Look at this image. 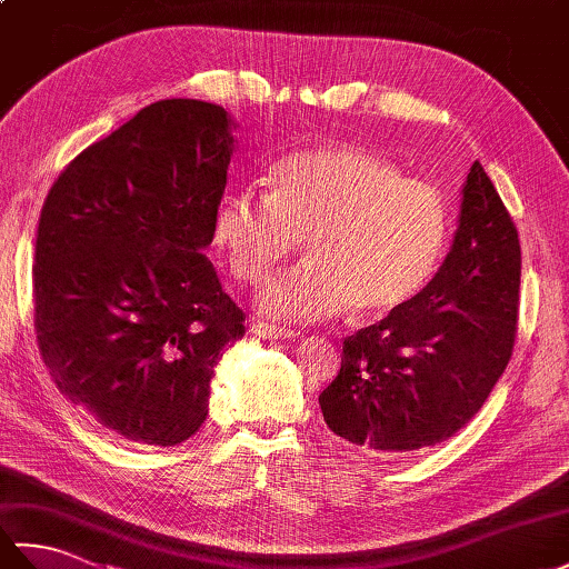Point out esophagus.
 Wrapping results in <instances>:
<instances>
[{
  "label": "esophagus",
  "mask_w": 569,
  "mask_h": 569,
  "mask_svg": "<svg viewBox=\"0 0 569 569\" xmlns=\"http://www.w3.org/2000/svg\"><path fill=\"white\" fill-rule=\"evenodd\" d=\"M249 332L257 337H266V340H293L298 335L291 328H276V325H269V322H251Z\"/></svg>",
  "instance_id": "34e87169"
}]
</instances>
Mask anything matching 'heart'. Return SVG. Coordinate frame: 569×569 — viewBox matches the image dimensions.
<instances>
[{"label": "heart", "instance_id": "1", "mask_svg": "<svg viewBox=\"0 0 569 569\" xmlns=\"http://www.w3.org/2000/svg\"><path fill=\"white\" fill-rule=\"evenodd\" d=\"M447 214L440 192L355 147L298 151L271 190L244 188L214 214V244L244 283H259L303 237L308 259L266 283V316L316 322L355 308L379 318L408 303L440 261Z\"/></svg>", "mask_w": 569, "mask_h": 569}]
</instances>
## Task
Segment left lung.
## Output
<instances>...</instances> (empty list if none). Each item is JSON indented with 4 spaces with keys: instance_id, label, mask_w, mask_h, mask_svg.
<instances>
[{
    "instance_id": "obj_1",
    "label": "left lung",
    "mask_w": 569,
    "mask_h": 569,
    "mask_svg": "<svg viewBox=\"0 0 569 569\" xmlns=\"http://www.w3.org/2000/svg\"><path fill=\"white\" fill-rule=\"evenodd\" d=\"M518 286V232L475 161L452 247L432 281L379 325L345 340L340 373L320 393L328 428L377 457L452 438L509 365Z\"/></svg>"
}]
</instances>
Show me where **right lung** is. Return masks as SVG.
Returning a JSON list of instances; mask_svg holds the SVG:
<instances>
[{"instance_id":"right-lung-1","label":"right lung","mask_w":569,"mask_h":569,"mask_svg":"<svg viewBox=\"0 0 569 569\" xmlns=\"http://www.w3.org/2000/svg\"><path fill=\"white\" fill-rule=\"evenodd\" d=\"M237 122L161 100L92 143L43 202L33 325L58 391L137 445L192 438L224 349L244 335L204 249Z\"/></svg>"}]
</instances>
